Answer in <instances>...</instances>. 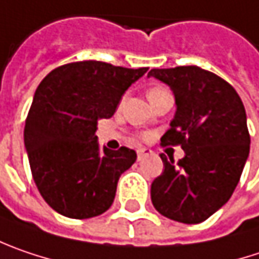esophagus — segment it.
Masks as SVG:
<instances>
[{"label":"esophagus","mask_w":259,"mask_h":259,"mask_svg":"<svg viewBox=\"0 0 259 259\" xmlns=\"http://www.w3.org/2000/svg\"><path fill=\"white\" fill-rule=\"evenodd\" d=\"M151 154H152L151 149H148V148H139V149H138V160H144L145 157H148V155H151Z\"/></svg>","instance_id":"1"}]
</instances>
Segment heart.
I'll return each mask as SVG.
<instances>
[{"mask_svg":"<svg viewBox=\"0 0 259 259\" xmlns=\"http://www.w3.org/2000/svg\"><path fill=\"white\" fill-rule=\"evenodd\" d=\"M158 91H162L161 88H154V89H151L149 92H158Z\"/></svg>","mask_w":259,"mask_h":259,"instance_id":"1","label":"heart"}]
</instances>
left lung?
<instances>
[{"instance_id": "obj_1", "label": "left lung", "mask_w": 259, "mask_h": 259, "mask_svg": "<svg viewBox=\"0 0 259 259\" xmlns=\"http://www.w3.org/2000/svg\"><path fill=\"white\" fill-rule=\"evenodd\" d=\"M148 77L175 95L176 114L161 144L185 151L177 164L160 155L164 170L151 185L152 205L170 220L202 223L230 199L249 157L245 107L232 84L196 66L152 69Z\"/></svg>"}]
</instances>
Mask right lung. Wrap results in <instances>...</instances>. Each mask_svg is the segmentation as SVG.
Instances as JSON below:
<instances>
[{"label": "right lung", "instance_id": "1", "mask_svg": "<svg viewBox=\"0 0 259 259\" xmlns=\"http://www.w3.org/2000/svg\"><path fill=\"white\" fill-rule=\"evenodd\" d=\"M146 71L89 60L53 70L39 83L24 126V148L42 198L58 214L91 219L113 205L118 179L133 165L136 152L101 148L95 132Z\"/></svg>", "mask_w": 259, "mask_h": 259}]
</instances>
